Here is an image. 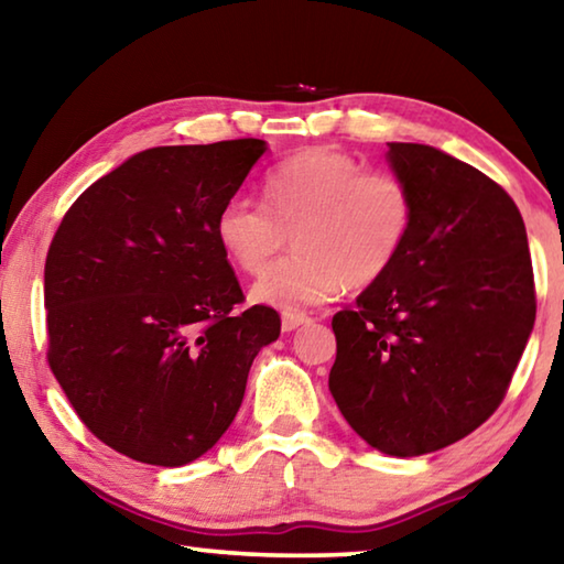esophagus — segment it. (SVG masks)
<instances>
[{
	"label": "esophagus",
	"mask_w": 564,
	"mask_h": 564,
	"mask_svg": "<svg viewBox=\"0 0 564 564\" xmlns=\"http://www.w3.org/2000/svg\"><path fill=\"white\" fill-rule=\"evenodd\" d=\"M305 323H311V318L305 316V313H283L281 316V328L285 333L301 328V326H305Z\"/></svg>",
	"instance_id": "34e87169"
}]
</instances>
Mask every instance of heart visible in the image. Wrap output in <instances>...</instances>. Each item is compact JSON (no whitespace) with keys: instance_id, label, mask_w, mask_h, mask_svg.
<instances>
[{"instance_id":"b5f03b06","label":"heart","mask_w":564,"mask_h":564,"mask_svg":"<svg viewBox=\"0 0 564 564\" xmlns=\"http://www.w3.org/2000/svg\"><path fill=\"white\" fill-rule=\"evenodd\" d=\"M265 204L234 194L216 216V236L238 269L261 273L293 236L295 251L253 283L251 299L301 311L366 289L393 269L415 218L413 194L388 171L328 147L303 149L263 181Z\"/></svg>"}]
</instances>
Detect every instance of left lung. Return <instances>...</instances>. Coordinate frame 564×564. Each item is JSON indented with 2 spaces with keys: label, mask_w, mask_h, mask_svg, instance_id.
Here are the masks:
<instances>
[{
  "label": "left lung",
  "mask_w": 564,
  "mask_h": 564,
  "mask_svg": "<svg viewBox=\"0 0 564 564\" xmlns=\"http://www.w3.org/2000/svg\"><path fill=\"white\" fill-rule=\"evenodd\" d=\"M415 202L383 279L333 316L328 388L370 447L415 457L470 435L502 403L534 326L522 216L482 171L425 144H388Z\"/></svg>",
  "instance_id": "left-lung-1"
}]
</instances>
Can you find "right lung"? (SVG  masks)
I'll return each mask as SVG.
<instances>
[{
	"label": "right lung",
	"mask_w": 564,
	"mask_h": 564,
	"mask_svg": "<svg viewBox=\"0 0 564 564\" xmlns=\"http://www.w3.org/2000/svg\"><path fill=\"white\" fill-rule=\"evenodd\" d=\"M261 139L139 151L76 198L44 265L52 373L82 423L131 460L178 467L218 443L253 358L281 333L243 291L216 216Z\"/></svg>",
	"instance_id": "add662e5"
}]
</instances>
